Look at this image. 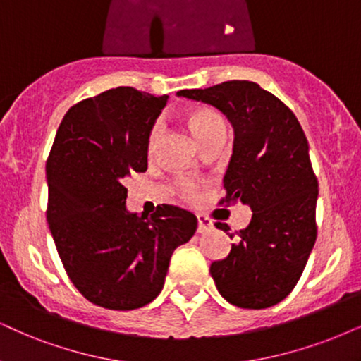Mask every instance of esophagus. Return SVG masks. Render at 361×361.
I'll return each mask as SVG.
<instances>
[{
  "instance_id": "esophagus-1",
  "label": "esophagus",
  "mask_w": 361,
  "mask_h": 361,
  "mask_svg": "<svg viewBox=\"0 0 361 361\" xmlns=\"http://www.w3.org/2000/svg\"><path fill=\"white\" fill-rule=\"evenodd\" d=\"M196 220H198V230H196L198 233H208V231L213 228V223L209 221L207 216H203V214H198Z\"/></svg>"
}]
</instances>
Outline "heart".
Segmentation results:
<instances>
[{"label": "heart", "instance_id": "1", "mask_svg": "<svg viewBox=\"0 0 361 361\" xmlns=\"http://www.w3.org/2000/svg\"><path fill=\"white\" fill-rule=\"evenodd\" d=\"M186 125H188L190 131L193 133L195 140L198 141V145H202L208 138H212L213 135L216 133H226V123L223 118L218 115L216 111L208 108H193L186 113L185 116ZM159 135H161V126L153 125L152 131L148 135V143L147 149L148 154H153L154 149H157ZM176 188L183 196H188V198H193L196 196V186L188 180H180L176 183Z\"/></svg>", "mask_w": 361, "mask_h": 361}]
</instances>
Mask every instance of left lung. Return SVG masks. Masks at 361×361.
<instances>
[{"label": "left lung", "instance_id": "obj_1", "mask_svg": "<svg viewBox=\"0 0 361 361\" xmlns=\"http://www.w3.org/2000/svg\"><path fill=\"white\" fill-rule=\"evenodd\" d=\"M178 97L212 104L230 120L233 154L220 204L241 202L253 212L228 257L209 267L214 285L235 307H273L295 288L317 240L318 180L302 125L285 103L253 81L181 90ZM214 226L230 230L226 223Z\"/></svg>", "mask_w": 361, "mask_h": 361}]
</instances>
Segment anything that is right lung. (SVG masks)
<instances>
[{
	"label": "right lung",
	"instance_id": "add662e5",
	"mask_svg": "<svg viewBox=\"0 0 361 361\" xmlns=\"http://www.w3.org/2000/svg\"><path fill=\"white\" fill-rule=\"evenodd\" d=\"M168 97L131 86L73 104L47 161V220L76 290L108 310H136L159 295L175 248L196 216L163 204L152 216L126 209V176L148 168V135Z\"/></svg>",
	"mask_w": 361,
	"mask_h": 361
}]
</instances>
